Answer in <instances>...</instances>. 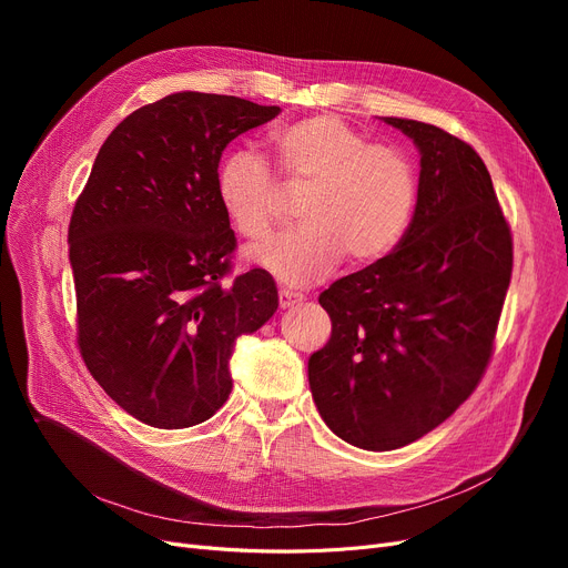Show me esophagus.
<instances>
[{
	"label": "esophagus",
	"mask_w": 568,
	"mask_h": 568,
	"mask_svg": "<svg viewBox=\"0 0 568 568\" xmlns=\"http://www.w3.org/2000/svg\"><path fill=\"white\" fill-rule=\"evenodd\" d=\"M278 300H281V308L285 311V308H292L294 304H302L306 296L304 294H296V292H290V290H281Z\"/></svg>",
	"instance_id": "34e87169"
}]
</instances>
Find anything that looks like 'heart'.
Wrapping results in <instances>:
<instances>
[{"label":"heart","mask_w":568,"mask_h":568,"mask_svg":"<svg viewBox=\"0 0 568 568\" xmlns=\"http://www.w3.org/2000/svg\"><path fill=\"white\" fill-rule=\"evenodd\" d=\"M278 172L306 186L294 230L253 253L255 262L287 285L329 276L338 262L371 264L403 239L416 200L414 168L405 154L371 144L334 114H313L268 133ZM216 197L232 227L264 242L276 221V186L251 152L227 154L216 170Z\"/></svg>","instance_id":"1"}]
</instances>
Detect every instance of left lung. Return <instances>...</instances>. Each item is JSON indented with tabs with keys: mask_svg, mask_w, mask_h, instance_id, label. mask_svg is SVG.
Listing matches in <instances>:
<instances>
[{
	"mask_svg": "<svg viewBox=\"0 0 568 568\" xmlns=\"http://www.w3.org/2000/svg\"><path fill=\"white\" fill-rule=\"evenodd\" d=\"M419 149L409 227L392 255L320 294L332 338L308 359L317 412L341 439L392 452L437 428L479 384L511 283V232L474 149L379 116Z\"/></svg>",
	"mask_w": 568,
	"mask_h": 568,
	"instance_id": "obj_1",
	"label": "left lung"
}]
</instances>
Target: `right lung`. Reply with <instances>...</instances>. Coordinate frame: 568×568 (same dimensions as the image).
<instances>
[{
    "mask_svg": "<svg viewBox=\"0 0 568 568\" xmlns=\"http://www.w3.org/2000/svg\"><path fill=\"white\" fill-rule=\"evenodd\" d=\"M278 105L176 92L131 112L89 172L69 225L82 359L138 422H206L232 392L239 336L278 308L264 268L230 285L234 232L216 197L223 149Z\"/></svg>",
    "mask_w": 568,
    "mask_h": 568,
    "instance_id": "right-lung-1",
    "label": "right lung"
}]
</instances>
